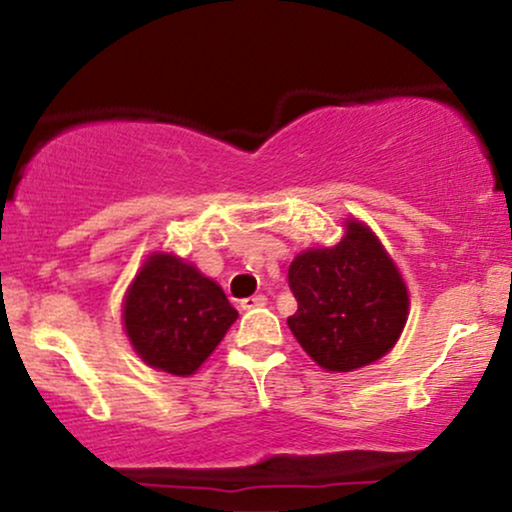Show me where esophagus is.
<instances>
[{"instance_id":"34e87169","label":"esophagus","mask_w":512,"mask_h":512,"mask_svg":"<svg viewBox=\"0 0 512 512\" xmlns=\"http://www.w3.org/2000/svg\"><path fill=\"white\" fill-rule=\"evenodd\" d=\"M262 305H267V298L264 296H250L240 301V308L243 310H255V308H262Z\"/></svg>"}]
</instances>
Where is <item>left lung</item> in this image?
<instances>
[{
  "label": "left lung",
  "mask_w": 512,
  "mask_h": 512,
  "mask_svg": "<svg viewBox=\"0 0 512 512\" xmlns=\"http://www.w3.org/2000/svg\"><path fill=\"white\" fill-rule=\"evenodd\" d=\"M298 310L289 327L320 368L349 373L383 358L407 325L409 291L366 223L349 219L334 248H310L289 267Z\"/></svg>",
  "instance_id": "8db88e82"
}]
</instances>
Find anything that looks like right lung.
Segmentation results:
<instances>
[{"label":"right lung","instance_id":"add662e5","mask_svg":"<svg viewBox=\"0 0 512 512\" xmlns=\"http://www.w3.org/2000/svg\"><path fill=\"white\" fill-rule=\"evenodd\" d=\"M236 317L238 310L216 281L168 252L146 257L122 305L134 351L170 375L195 373Z\"/></svg>","mask_w":512,"mask_h":512}]
</instances>
